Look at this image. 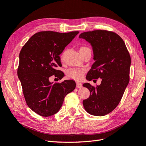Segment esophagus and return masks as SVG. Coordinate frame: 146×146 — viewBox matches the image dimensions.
<instances>
[{"label": "esophagus", "mask_w": 146, "mask_h": 146, "mask_svg": "<svg viewBox=\"0 0 146 146\" xmlns=\"http://www.w3.org/2000/svg\"><path fill=\"white\" fill-rule=\"evenodd\" d=\"M76 87H77L78 89H80L82 87V85L81 83H79V82H77L76 83Z\"/></svg>", "instance_id": "34e87169"}]
</instances>
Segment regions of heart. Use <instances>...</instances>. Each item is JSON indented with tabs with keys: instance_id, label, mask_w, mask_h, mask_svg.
I'll list each match as a JSON object with an SVG mask.
<instances>
[{
	"instance_id": "b5f03b06",
	"label": "heart",
	"mask_w": 146,
	"mask_h": 146,
	"mask_svg": "<svg viewBox=\"0 0 146 146\" xmlns=\"http://www.w3.org/2000/svg\"><path fill=\"white\" fill-rule=\"evenodd\" d=\"M87 48H88L82 46L80 48V50L87 49ZM63 55H62V57L63 56ZM82 74H83V71L76 70V69H71V70H69L67 71V75L68 76V77L75 79V80H80V79L82 77Z\"/></svg>"
}]
</instances>
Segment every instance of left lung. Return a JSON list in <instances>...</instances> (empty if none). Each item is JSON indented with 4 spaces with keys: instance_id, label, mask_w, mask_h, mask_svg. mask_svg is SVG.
Masks as SVG:
<instances>
[{
    "instance_id": "obj_1",
    "label": "left lung",
    "mask_w": 146,
    "mask_h": 146,
    "mask_svg": "<svg viewBox=\"0 0 146 146\" xmlns=\"http://www.w3.org/2000/svg\"><path fill=\"white\" fill-rule=\"evenodd\" d=\"M79 38L91 44L94 62L86 79L102 78L96 87L83 84L90 91L89 98L83 101L84 107L90 114L103 116L116 108L129 81L131 57L120 36L113 32L103 30L85 32Z\"/></svg>"
}]
</instances>
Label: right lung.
Instances as JSON below:
<instances>
[{"instance_id":"right-lung-1","label":"right lung","mask_w":146,"mask_h":146,"mask_svg":"<svg viewBox=\"0 0 146 146\" xmlns=\"http://www.w3.org/2000/svg\"><path fill=\"white\" fill-rule=\"evenodd\" d=\"M78 33L39 32L21 50L18 77L28 107L39 115L49 117L59 112L65 96L75 89L74 80L53 84L49 77L63 78V72L57 70L62 66L59 55Z\"/></svg>"}]
</instances>
